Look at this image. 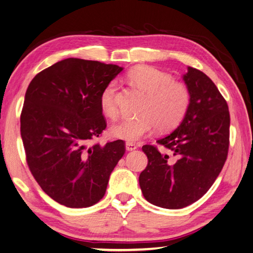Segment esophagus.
Returning <instances> with one entry per match:
<instances>
[{
    "label": "esophagus",
    "instance_id": "esophagus-1",
    "mask_svg": "<svg viewBox=\"0 0 253 253\" xmlns=\"http://www.w3.org/2000/svg\"><path fill=\"white\" fill-rule=\"evenodd\" d=\"M136 148H138V146H136V144L133 143V142H126V149L127 151H133V150H135Z\"/></svg>",
    "mask_w": 253,
    "mask_h": 253
}]
</instances>
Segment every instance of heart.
<instances>
[{"label": "heart", "mask_w": 253, "mask_h": 253, "mask_svg": "<svg viewBox=\"0 0 253 253\" xmlns=\"http://www.w3.org/2000/svg\"><path fill=\"white\" fill-rule=\"evenodd\" d=\"M130 82L147 95L140 109L141 115L126 118L111 127V134L126 141H136L156 127L161 132L170 131L185 118L190 105V92L184 83L173 81L171 75L149 66H138L127 74ZM115 82L105 86L99 97V105L106 117H118Z\"/></svg>", "instance_id": "1"}]
</instances>
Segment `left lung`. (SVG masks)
<instances>
[{"mask_svg": "<svg viewBox=\"0 0 253 253\" xmlns=\"http://www.w3.org/2000/svg\"><path fill=\"white\" fill-rule=\"evenodd\" d=\"M190 105L179 126L158 142L169 154L146 144L148 165L140 173L144 198L159 208L193 204L211 188L225 164L230 144L227 103L209 76L188 67L183 76Z\"/></svg>", "mask_w": 253, "mask_h": 253, "instance_id": "left-lung-1", "label": "left lung"}]
</instances>
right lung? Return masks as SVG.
<instances>
[{
  "instance_id": "add662e5",
  "label": "right lung",
  "mask_w": 253,
  "mask_h": 253,
  "mask_svg": "<svg viewBox=\"0 0 253 253\" xmlns=\"http://www.w3.org/2000/svg\"><path fill=\"white\" fill-rule=\"evenodd\" d=\"M122 70L67 58L28 86L20 119L27 164L43 192L61 205L82 209L102 200L126 152L122 140L89 146L106 127L101 94Z\"/></svg>"
}]
</instances>
